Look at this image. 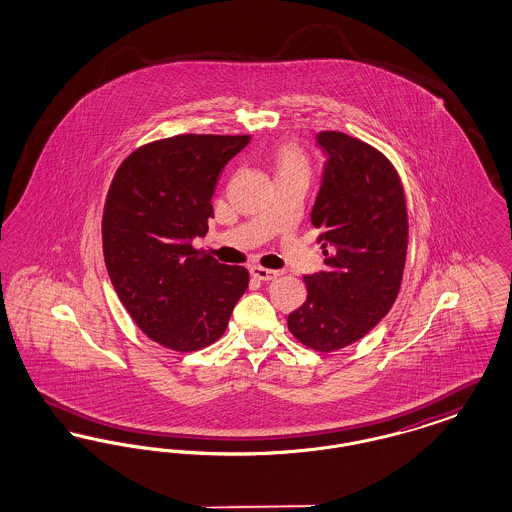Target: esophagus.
I'll list each match as a JSON object with an SVG mask.
<instances>
[{"instance_id": "esophagus-1", "label": "esophagus", "mask_w": 512, "mask_h": 512, "mask_svg": "<svg viewBox=\"0 0 512 512\" xmlns=\"http://www.w3.org/2000/svg\"><path fill=\"white\" fill-rule=\"evenodd\" d=\"M249 272H251V276L253 278H257V280H263V282H270V280H276L282 272L280 270H270V268L263 267H251L249 268Z\"/></svg>"}]
</instances>
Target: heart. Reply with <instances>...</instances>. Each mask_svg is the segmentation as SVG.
<instances>
[{
    "mask_svg": "<svg viewBox=\"0 0 512 512\" xmlns=\"http://www.w3.org/2000/svg\"><path fill=\"white\" fill-rule=\"evenodd\" d=\"M274 165L280 174H307V161L297 147L284 144L274 151Z\"/></svg>",
    "mask_w": 512,
    "mask_h": 512,
    "instance_id": "1",
    "label": "heart"
}]
</instances>
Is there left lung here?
<instances>
[{
    "label": "left lung",
    "mask_w": 512,
    "mask_h": 512,
    "mask_svg": "<svg viewBox=\"0 0 512 512\" xmlns=\"http://www.w3.org/2000/svg\"><path fill=\"white\" fill-rule=\"evenodd\" d=\"M326 155L311 222L320 228L326 268L307 274V299L288 315L303 345L330 353L366 336L399 293L409 222L401 180L372 146L320 132Z\"/></svg>",
    "instance_id": "1"
}]
</instances>
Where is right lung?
<instances>
[{
    "label": "right lung",
    "mask_w": 512,
    "mask_h": 512,
    "mask_svg": "<svg viewBox=\"0 0 512 512\" xmlns=\"http://www.w3.org/2000/svg\"><path fill=\"white\" fill-rule=\"evenodd\" d=\"M249 136L182 134L136 149L103 211V255L119 299L151 340L195 351L224 334L244 295V267L195 251L207 234L220 172Z\"/></svg>",
    "instance_id": "add662e5"
}]
</instances>
